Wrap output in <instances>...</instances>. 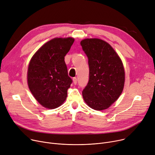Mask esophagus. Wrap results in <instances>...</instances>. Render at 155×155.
I'll return each instance as SVG.
<instances>
[{"label": "esophagus", "instance_id": "34e87169", "mask_svg": "<svg viewBox=\"0 0 155 155\" xmlns=\"http://www.w3.org/2000/svg\"><path fill=\"white\" fill-rule=\"evenodd\" d=\"M73 81H74V84L76 85L77 84V78L76 77L73 78Z\"/></svg>", "mask_w": 155, "mask_h": 155}]
</instances>
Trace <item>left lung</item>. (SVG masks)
I'll return each instance as SVG.
<instances>
[{
    "label": "left lung",
    "instance_id": "obj_1",
    "mask_svg": "<svg viewBox=\"0 0 155 155\" xmlns=\"http://www.w3.org/2000/svg\"><path fill=\"white\" fill-rule=\"evenodd\" d=\"M88 59L89 80L82 91L92 109L109 108L120 96L125 84V70L115 50L105 41L85 38L80 42Z\"/></svg>",
    "mask_w": 155,
    "mask_h": 155
}]
</instances>
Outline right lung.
<instances>
[{
	"label": "right lung",
	"instance_id": "obj_1",
	"mask_svg": "<svg viewBox=\"0 0 155 155\" xmlns=\"http://www.w3.org/2000/svg\"><path fill=\"white\" fill-rule=\"evenodd\" d=\"M74 40L71 37L51 39L41 47L30 61L28 88L45 108H56L67 98L72 80L68 75L64 58Z\"/></svg>",
	"mask_w": 155,
	"mask_h": 155
}]
</instances>
